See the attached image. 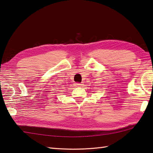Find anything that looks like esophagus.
Masks as SVG:
<instances>
[{"label": "esophagus", "mask_w": 153, "mask_h": 153, "mask_svg": "<svg viewBox=\"0 0 153 153\" xmlns=\"http://www.w3.org/2000/svg\"><path fill=\"white\" fill-rule=\"evenodd\" d=\"M76 85L77 86H82V83H76Z\"/></svg>", "instance_id": "obj_1"}]
</instances>
